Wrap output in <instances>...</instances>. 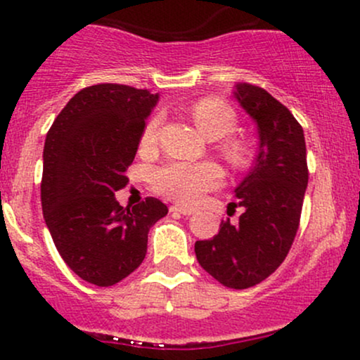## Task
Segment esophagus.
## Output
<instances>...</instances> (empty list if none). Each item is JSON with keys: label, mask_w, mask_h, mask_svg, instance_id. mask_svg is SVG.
Instances as JSON below:
<instances>
[{"label": "esophagus", "mask_w": 360, "mask_h": 360, "mask_svg": "<svg viewBox=\"0 0 360 360\" xmlns=\"http://www.w3.org/2000/svg\"><path fill=\"white\" fill-rule=\"evenodd\" d=\"M169 210H171V213H181V214H186V217H188V214H193V210L188 208V206L172 205Z\"/></svg>", "instance_id": "34e87169"}]
</instances>
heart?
<instances>
[{
  "mask_svg": "<svg viewBox=\"0 0 360 360\" xmlns=\"http://www.w3.org/2000/svg\"><path fill=\"white\" fill-rule=\"evenodd\" d=\"M194 123L208 139H221L220 150L223 155L235 164L242 166L247 160V148L238 139L225 137L232 134L237 125L235 111L226 103L217 98H203L194 103L191 108ZM160 117H154L147 122L140 137V147L143 150L155 147L159 139ZM223 183V171L214 162H167L155 169L152 184L157 193L179 203L191 205L200 200L205 193L217 189Z\"/></svg>",
  "mask_w": 360,
  "mask_h": 360,
  "instance_id": "b5f03b06",
  "label": "heart"
}]
</instances>
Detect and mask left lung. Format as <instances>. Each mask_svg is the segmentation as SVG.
Returning a JSON list of instances; mask_svg holds the SVG:
<instances>
[{
    "mask_svg": "<svg viewBox=\"0 0 360 360\" xmlns=\"http://www.w3.org/2000/svg\"><path fill=\"white\" fill-rule=\"evenodd\" d=\"M233 96L257 125L259 150L252 171L235 188L243 213L238 223L221 220L210 240H198L200 266L223 286L247 289L286 259L300 226L308 186L303 128L266 89L242 82Z\"/></svg>",
    "mask_w": 360,
    "mask_h": 360,
    "instance_id": "obj_1",
    "label": "left lung"
}]
</instances>
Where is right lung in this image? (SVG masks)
I'll use <instances>...</instances> for the list:
<instances>
[{
  "label": "right lung",
  "mask_w": 360,
  "mask_h": 360,
  "mask_svg": "<svg viewBox=\"0 0 360 360\" xmlns=\"http://www.w3.org/2000/svg\"><path fill=\"white\" fill-rule=\"evenodd\" d=\"M159 94L125 84L81 89L53 120L44 147L42 212L60 257L81 279L106 288L131 274L167 206L157 198L123 208L146 120Z\"/></svg>",
  "instance_id": "1"
}]
</instances>
